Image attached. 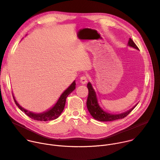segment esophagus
<instances>
[{
	"label": "esophagus",
	"mask_w": 160,
	"mask_h": 160,
	"mask_svg": "<svg viewBox=\"0 0 160 160\" xmlns=\"http://www.w3.org/2000/svg\"><path fill=\"white\" fill-rule=\"evenodd\" d=\"M80 81L82 84H86L88 81V77L86 76H82L80 78Z\"/></svg>",
	"instance_id": "obj_1"
}]
</instances>
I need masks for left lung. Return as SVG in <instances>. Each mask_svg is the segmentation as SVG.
<instances>
[{
	"instance_id": "left-lung-1",
	"label": "left lung",
	"mask_w": 160,
	"mask_h": 160,
	"mask_svg": "<svg viewBox=\"0 0 160 160\" xmlns=\"http://www.w3.org/2000/svg\"><path fill=\"white\" fill-rule=\"evenodd\" d=\"M128 45L134 48L138 49L137 45L134 43V42L132 40L131 38H129V40L128 42ZM87 87L88 89V96L87 98V106L90 113L95 120H99L101 122H108V121H113L118 119L124 118L127 115H128L132 111V109L137 105L136 104L132 108L128 110V111L120 114L112 115V114L104 112V110L100 107L99 103H98L96 93L92 87V84L90 82L87 84Z\"/></svg>"
}]
</instances>
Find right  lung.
Returning <instances> with one entry per match:
<instances>
[{"instance_id": "obj_1", "label": "right lung", "mask_w": 160, "mask_h": 160, "mask_svg": "<svg viewBox=\"0 0 160 160\" xmlns=\"http://www.w3.org/2000/svg\"><path fill=\"white\" fill-rule=\"evenodd\" d=\"M76 88V82L75 81H73L70 87L62 93L60 97L59 98L58 101L56 103V104L50 109L47 110V112L42 113H34L28 111V110L23 108L22 106L19 105V104L16 101L15 97L13 96V99L16 104V105L18 107V108L21 110V111L23 112L27 115L28 117H29L31 118L34 119L35 120H39V121H48V120H52L54 119H56L59 117V115L63 112L65 102H66V99L68 97V95L74 90Z\"/></svg>"}]
</instances>
